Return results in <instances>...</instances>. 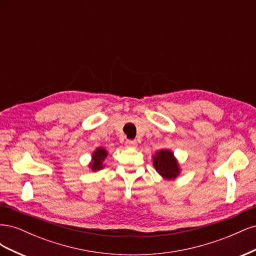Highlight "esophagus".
I'll use <instances>...</instances> for the list:
<instances>
[{
	"label": "esophagus",
	"instance_id": "esophagus-1",
	"mask_svg": "<svg viewBox=\"0 0 256 256\" xmlns=\"http://www.w3.org/2000/svg\"><path fill=\"white\" fill-rule=\"evenodd\" d=\"M125 146L128 147V148H136V147H138V142L129 140L125 142Z\"/></svg>",
	"mask_w": 256,
	"mask_h": 256
}]
</instances>
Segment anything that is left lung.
Segmentation results:
<instances>
[{"label":"left lung","instance_id":"left-lung-1","mask_svg":"<svg viewBox=\"0 0 256 256\" xmlns=\"http://www.w3.org/2000/svg\"><path fill=\"white\" fill-rule=\"evenodd\" d=\"M152 164L157 173L166 180H174L180 175L182 168L172 150H160L152 156Z\"/></svg>","mask_w":256,"mask_h":256}]
</instances>
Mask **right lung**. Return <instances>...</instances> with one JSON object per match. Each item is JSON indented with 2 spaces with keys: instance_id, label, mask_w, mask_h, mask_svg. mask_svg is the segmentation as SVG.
I'll return each instance as SVG.
<instances>
[{
  "instance_id": "obj_1",
  "label": "right lung",
  "mask_w": 256,
  "mask_h": 256,
  "mask_svg": "<svg viewBox=\"0 0 256 256\" xmlns=\"http://www.w3.org/2000/svg\"><path fill=\"white\" fill-rule=\"evenodd\" d=\"M108 157V150L104 147H97V148L92 152V158L88 164V168L92 172H97L106 166L104 160Z\"/></svg>"
}]
</instances>
